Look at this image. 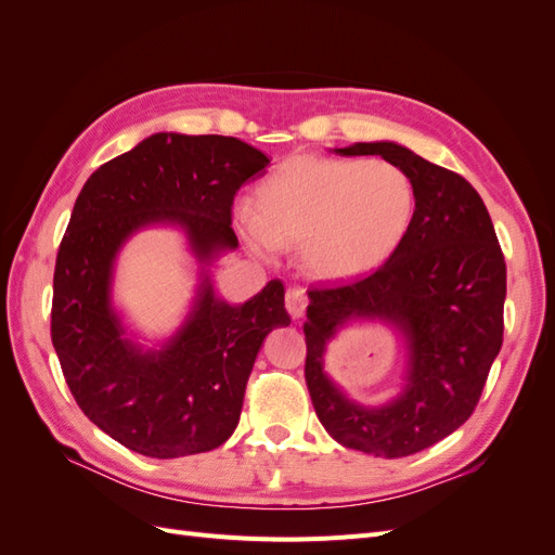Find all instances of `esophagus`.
<instances>
[{"label": "esophagus", "mask_w": 555, "mask_h": 555, "mask_svg": "<svg viewBox=\"0 0 555 555\" xmlns=\"http://www.w3.org/2000/svg\"><path fill=\"white\" fill-rule=\"evenodd\" d=\"M284 306H287V312L294 317V319H300L306 314V308H308V296L304 289H289L287 296H284Z\"/></svg>", "instance_id": "34e87169"}]
</instances>
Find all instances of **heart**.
Listing matches in <instances>:
<instances>
[{
    "instance_id": "1",
    "label": "heart",
    "mask_w": 555,
    "mask_h": 555,
    "mask_svg": "<svg viewBox=\"0 0 555 555\" xmlns=\"http://www.w3.org/2000/svg\"><path fill=\"white\" fill-rule=\"evenodd\" d=\"M414 215V182L398 164L300 155L261 184L259 208H236V227L255 251L273 255L280 245H300L310 275L347 282L389 261Z\"/></svg>"
}]
</instances>
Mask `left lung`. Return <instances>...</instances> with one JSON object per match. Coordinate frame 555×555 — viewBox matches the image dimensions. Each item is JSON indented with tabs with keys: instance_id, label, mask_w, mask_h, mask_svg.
I'll return each mask as SVG.
<instances>
[{
	"instance_id": "left-lung-1",
	"label": "left lung",
	"mask_w": 555,
	"mask_h": 555,
	"mask_svg": "<svg viewBox=\"0 0 555 555\" xmlns=\"http://www.w3.org/2000/svg\"><path fill=\"white\" fill-rule=\"evenodd\" d=\"M335 153L398 164L414 182L416 215L405 243L375 273L308 292V391L338 444L382 459L412 456L463 426L477 408L502 347L505 257L489 210L463 176L393 141ZM354 321L389 325L406 347L401 391L382 406L351 401L325 373L327 343Z\"/></svg>"
}]
</instances>
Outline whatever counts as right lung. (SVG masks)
<instances>
[{
    "label": "right lung",
    "instance_id": "right-lung-1",
    "mask_svg": "<svg viewBox=\"0 0 555 555\" xmlns=\"http://www.w3.org/2000/svg\"><path fill=\"white\" fill-rule=\"evenodd\" d=\"M268 164L241 139L159 131L99 166L76 198L57 251L50 335L78 408L143 456L180 459L224 444L266 335L292 324L280 280L229 304L210 273L238 247L233 196ZM150 225L185 233L199 284L179 331L143 348L112 306V278L121 247Z\"/></svg>",
    "mask_w": 555,
    "mask_h": 555
}]
</instances>
